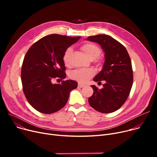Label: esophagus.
I'll return each instance as SVG.
<instances>
[{
	"instance_id": "esophagus-1",
	"label": "esophagus",
	"mask_w": 157,
	"mask_h": 157,
	"mask_svg": "<svg viewBox=\"0 0 157 157\" xmlns=\"http://www.w3.org/2000/svg\"><path fill=\"white\" fill-rule=\"evenodd\" d=\"M84 86H85L84 85H82L81 83H78V87H79V88H83V87H84Z\"/></svg>"
}]
</instances>
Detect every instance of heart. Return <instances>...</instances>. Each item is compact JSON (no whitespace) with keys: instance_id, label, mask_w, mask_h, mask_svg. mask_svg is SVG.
Here are the masks:
<instances>
[{"instance_id":"1","label":"heart","mask_w":157,"mask_h":157,"mask_svg":"<svg viewBox=\"0 0 157 157\" xmlns=\"http://www.w3.org/2000/svg\"><path fill=\"white\" fill-rule=\"evenodd\" d=\"M81 49L85 55L89 59L90 58L96 59L101 53V49L95 44L92 43H88L83 45L81 47ZM71 53V49L68 48L64 53L63 60L65 65L69 63V59ZM94 74L95 71L92 68H80L72 71L71 72L70 76L72 79L78 81L80 83H85L94 75Z\"/></svg>"}]
</instances>
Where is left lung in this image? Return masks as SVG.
<instances>
[{
	"label": "left lung",
	"mask_w": 157,
	"mask_h": 157,
	"mask_svg": "<svg viewBox=\"0 0 157 157\" xmlns=\"http://www.w3.org/2000/svg\"><path fill=\"white\" fill-rule=\"evenodd\" d=\"M87 40L99 44L104 52L105 60L102 70L94 78L101 83L102 89L95 85L88 102L96 111L110 113L120 109L130 94L133 83V71L130 58L126 48L118 40L105 34L90 36Z\"/></svg>",
	"instance_id": "obj_1"
}]
</instances>
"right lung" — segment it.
<instances>
[{
	"mask_svg": "<svg viewBox=\"0 0 157 157\" xmlns=\"http://www.w3.org/2000/svg\"><path fill=\"white\" fill-rule=\"evenodd\" d=\"M81 37L51 34L33 44L23 59L21 79L23 91L29 104L40 113L51 114L63 108L70 92L78 83L67 80L53 84L54 78H65L63 57L70 46Z\"/></svg>",
	"mask_w": 157,
	"mask_h": 157,
	"instance_id": "1",
	"label": "right lung"
}]
</instances>
